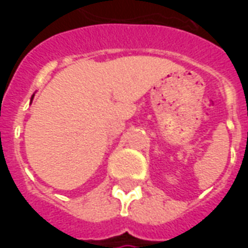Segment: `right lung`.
<instances>
[{"label": "right lung", "instance_id": "add662e5", "mask_svg": "<svg viewBox=\"0 0 248 248\" xmlns=\"http://www.w3.org/2000/svg\"><path fill=\"white\" fill-rule=\"evenodd\" d=\"M33 98H34V94H33V95H31V101H33Z\"/></svg>", "mask_w": 248, "mask_h": 248}]
</instances>
